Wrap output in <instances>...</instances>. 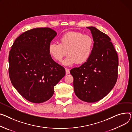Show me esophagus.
<instances>
[{"label": "esophagus", "instance_id": "esophagus-1", "mask_svg": "<svg viewBox=\"0 0 132 132\" xmlns=\"http://www.w3.org/2000/svg\"><path fill=\"white\" fill-rule=\"evenodd\" d=\"M65 71H66V74H69L70 73L69 69L68 68H65Z\"/></svg>", "mask_w": 132, "mask_h": 132}]
</instances>
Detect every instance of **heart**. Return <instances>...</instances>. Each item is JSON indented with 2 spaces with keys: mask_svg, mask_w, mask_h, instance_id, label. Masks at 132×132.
<instances>
[{
  "mask_svg": "<svg viewBox=\"0 0 132 132\" xmlns=\"http://www.w3.org/2000/svg\"><path fill=\"white\" fill-rule=\"evenodd\" d=\"M60 43H51L48 47L50 55L58 61L69 54L63 61L65 66L77 63L82 64L89 59L93 49L94 41L91 37L78 32H69L61 36Z\"/></svg>",
  "mask_w": 132,
  "mask_h": 132,
  "instance_id": "1",
  "label": "heart"
}]
</instances>
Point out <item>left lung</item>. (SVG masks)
<instances>
[{
	"instance_id": "1",
	"label": "left lung",
	"mask_w": 132,
	"mask_h": 132,
	"mask_svg": "<svg viewBox=\"0 0 132 132\" xmlns=\"http://www.w3.org/2000/svg\"><path fill=\"white\" fill-rule=\"evenodd\" d=\"M92 54L79 67L71 69L77 97L86 102H95L106 96L115 86L118 75V55L110 38L93 26Z\"/></svg>"
}]
</instances>
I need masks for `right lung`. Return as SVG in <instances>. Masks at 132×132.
<instances>
[{"instance_id": "right-lung-1", "label": "right lung", "mask_w": 132, "mask_h": 132, "mask_svg": "<svg viewBox=\"0 0 132 132\" xmlns=\"http://www.w3.org/2000/svg\"><path fill=\"white\" fill-rule=\"evenodd\" d=\"M57 33L49 28H34L15 40L9 54V75L25 99L40 103L50 99L65 68L52 59L48 47Z\"/></svg>"}]
</instances>
